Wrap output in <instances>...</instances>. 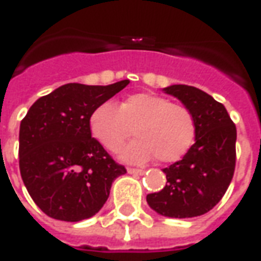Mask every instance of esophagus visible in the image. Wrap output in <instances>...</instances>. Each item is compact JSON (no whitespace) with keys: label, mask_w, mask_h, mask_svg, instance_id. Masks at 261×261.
Here are the masks:
<instances>
[{"label":"esophagus","mask_w":261,"mask_h":261,"mask_svg":"<svg viewBox=\"0 0 261 261\" xmlns=\"http://www.w3.org/2000/svg\"><path fill=\"white\" fill-rule=\"evenodd\" d=\"M127 172L130 173V175H144V170L142 169H136V168H128Z\"/></svg>","instance_id":"34e87169"}]
</instances>
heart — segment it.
Here are the masks:
<instances>
[{"mask_svg": "<svg viewBox=\"0 0 261 261\" xmlns=\"http://www.w3.org/2000/svg\"><path fill=\"white\" fill-rule=\"evenodd\" d=\"M92 136L110 152H116L133 134L138 138L121 151L131 164H144L156 156L169 164L181 159L194 142L196 124L192 113L166 97L152 93H134L116 108L99 105L89 119Z\"/></svg>", "mask_w": 261, "mask_h": 261, "instance_id": "1", "label": "heart"}]
</instances>
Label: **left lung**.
Listing matches in <instances>:
<instances>
[{"mask_svg": "<svg viewBox=\"0 0 261 261\" xmlns=\"http://www.w3.org/2000/svg\"><path fill=\"white\" fill-rule=\"evenodd\" d=\"M192 113L196 142L183 159L165 168L166 186L147 196L149 207L165 217L193 218L213 210L224 197L236 164V127L222 103L198 88L164 89Z\"/></svg>", "mask_w": 261, "mask_h": 261, "instance_id": "8db88e82", "label": "left lung"}]
</instances>
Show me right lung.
Returning <instances> with one entry per match:
<instances>
[{"mask_svg":"<svg viewBox=\"0 0 261 261\" xmlns=\"http://www.w3.org/2000/svg\"><path fill=\"white\" fill-rule=\"evenodd\" d=\"M130 84H65L37 99L19 128V169L28 193L43 213L78 222L103 207L125 168L92 137L93 110Z\"/></svg>","mask_w":261,"mask_h":261,"instance_id":"1","label":"right lung"}]
</instances>
